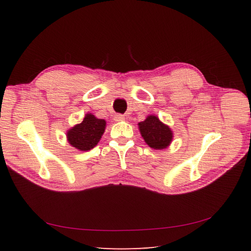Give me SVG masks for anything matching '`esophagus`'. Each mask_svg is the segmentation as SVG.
Masks as SVG:
<instances>
[{
	"label": "esophagus",
	"mask_w": 251,
	"mask_h": 251,
	"mask_svg": "<svg viewBox=\"0 0 251 251\" xmlns=\"http://www.w3.org/2000/svg\"><path fill=\"white\" fill-rule=\"evenodd\" d=\"M114 120H115L116 122H120V121L125 120V116L123 115V114H116V115L114 116Z\"/></svg>",
	"instance_id": "34e87169"
}]
</instances>
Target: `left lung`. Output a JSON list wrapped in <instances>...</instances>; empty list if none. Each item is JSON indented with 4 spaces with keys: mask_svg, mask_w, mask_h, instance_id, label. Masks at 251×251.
<instances>
[{
    "mask_svg": "<svg viewBox=\"0 0 251 251\" xmlns=\"http://www.w3.org/2000/svg\"><path fill=\"white\" fill-rule=\"evenodd\" d=\"M141 136L149 146L156 150L167 148L173 139V132L167 125L158 120V117L150 115L146 121L139 123Z\"/></svg>",
    "mask_w": 251,
    "mask_h": 251,
    "instance_id": "8db88e82",
    "label": "left lung"
}]
</instances>
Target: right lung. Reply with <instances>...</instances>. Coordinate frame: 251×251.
<instances>
[{"instance_id":"obj_1","label":"right lung","mask_w":251,"mask_h":251,"mask_svg":"<svg viewBox=\"0 0 251 251\" xmlns=\"http://www.w3.org/2000/svg\"><path fill=\"white\" fill-rule=\"evenodd\" d=\"M105 121L86 114L81 124H77L68 131V141L81 151H88L97 146L104 132Z\"/></svg>"}]
</instances>
